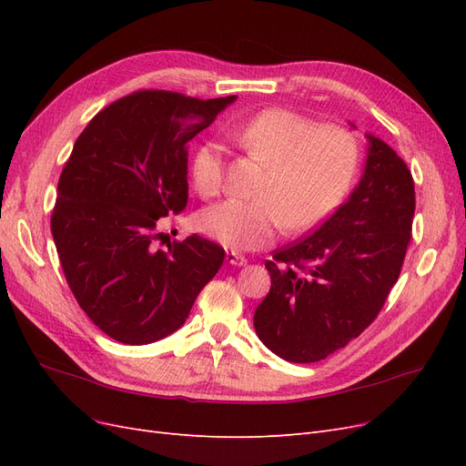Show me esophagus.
Listing matches in <instances>:
<instances>
[{
	"mask_svg": "<svg viewBox=\"0 0 466 466\" xmlns=\"http://www.w3.org/2000/svg\"><path fill=\"white\" fill-rule=\"evenodd\" d=\"M228 262L233 266H247V258L243 255H238L235 250H228Z\"/></svg>",
	"mask_w": 466,
	"mask_h": 466,
	"instance_id": "obj_1",
	"label": "esophagus"
}]
</instances>
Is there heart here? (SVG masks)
<instances>
[{"mask_svg":"<svg viewBox=\"0 0 466 466\" xmlns=\"http://www.w3.org/2000/svg\"><path fill=\"white\" fill-rule=\"evenodd\" d=\"M235 142L266 165L260 200H225L200 216V229L231 250H258L284 229L313 228L342 202L356 177L358 139L342 126H319L286 108H268L229 130ZM194 188L204 198L223 188L225 161L218 142L196 146Z\"/></svg>","mask_w":466,"mask_h":466,"instance_id":"1","label":"heart"}]
</instances>
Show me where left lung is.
I'll list each match as a JSON object with an SVG mask.
<instances>
[{
	"label": "left lung",
	"mask_w": 466,
	"mask_h": 466,
	"mask_svg": "<svg viewBox=\"0 0 466 466\" xmlns=\"http://www.w3.org/2000/svg\"><path fill=\"white\" fill-rule=\"evenodd\" d=\"M360 185L301 241L278 248L272 288L255 330L281 360L313 363L358 338L377 319L402 270L416 208L406 163L370 136Z\"/></svg>",
	"instance_id": "1"
}]
</instances>
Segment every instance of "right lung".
<instances>
[{
	"instance_id": "add662e5",
	"label": "right lung",
	"mask_w": 466,
	"mask_h": 466,
	"mask_svg": "<svg viewBox=\"0 0 466 466\" xmlns=\"http://www.w3.org/2000/svg\"><path fill=\"white\" fill-rule=\"evenodd\" d=\"M144 89L103 108L58 180L52 237L69 289L115 340L142 346L185 324L225 250L200 235L157 248L188 202V142L235 101Z\"/></svg>"
}]
</instances>
